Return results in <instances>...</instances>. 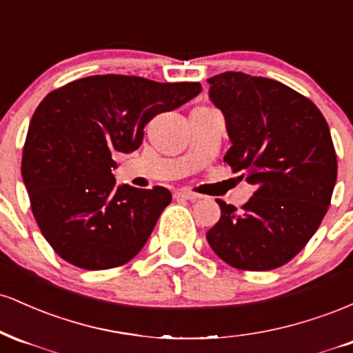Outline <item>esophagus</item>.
<instances>
[{
    "mask_svg": "<svg viewBox=\"0 0 353 353\" xmlns=\"http://www.w3.org/2000/svg\"><path fill=\"white\" fill-rule=\"evenodd\" d=\"M176 197H179V199H185V201H197L201 196L199 194L190 192V190H177Z\"/></svg>",
    "mask_w": 353,
    "mask_h": 353,
    "instance_id": "1",
    "label": "esophagus"
}]
</instances>
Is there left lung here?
<instances>
[{
	"mask_svg": "<svg viewBox=\"0 0 353 353\" xmlns=\"http://www.w3.org/2000/svg\"><path fill=\"white\" fill-rule=\"evenodd\" d=\"M208 83L232 144L224 161L255 190L241 212L217 199L221 219L205 237L236 269H277L305 247L330 205V129L310 99L279 81L228 71Z\"/></svg>",
	"mask_w": 353,
	"mask_h": 353,
	"instance_id": "left-lung-1",
	"label": "left lung"
}]
</instances>
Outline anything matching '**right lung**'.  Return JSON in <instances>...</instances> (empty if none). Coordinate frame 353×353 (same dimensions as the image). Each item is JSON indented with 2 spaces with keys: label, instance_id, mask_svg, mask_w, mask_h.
<instances>
[{
  "label": "right lung",
  "instance_id": "obj_1",
  "mask_svg": "<svg viewBox=\"0 0 353 353\" xmlns=\"http://www.w3.org/2000/svg\"><path fill=\"white\" fill-rule=\"evenodd\" d=\"M202 91L199 83H156L98 74L54 89L36 108L21 176L44 239L70 264L104 270L131 261L172 196L165 188L116 185V152H132L144 125Z\"/></svg>",
  "mask_w": 353,
  "mask_h": 353
}]
</instances>
